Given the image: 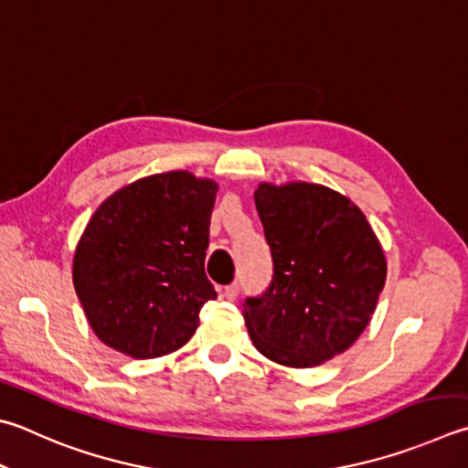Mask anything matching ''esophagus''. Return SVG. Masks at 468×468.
<instances>
[{
  "label": "esophagus",
  "mask_w": 468,
  "mask_h": 468,
  "mask_svg": "<svg viewBox=\"0 0 468 468\" xmlns=\"http://www.w3.org/2000/svg\"><path fill=\"white\" fill-rule=\"evenodd\" d=\"M238 293H240V287H238V283H232V285H226L224 287V293L222 295L228 299V302H236Z\"/></svg>",
  "instance_id": "34e87169"
}]
</instances>
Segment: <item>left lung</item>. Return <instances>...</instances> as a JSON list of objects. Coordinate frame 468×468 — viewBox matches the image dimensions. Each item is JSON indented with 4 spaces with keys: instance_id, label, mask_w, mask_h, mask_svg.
<instances>
[{
    "instance_id": "obj_1",
    "label": "left lung",
    "mask_w": 468,
    "mask_h": 468,
    "mask_svg": "<svg viewBox=\"0 0 468 468\" xmlns=\"http://www.w3.org/2000/svg\"><path fill=\"white\" fill-rule=\"evenodd\" d=\"M254 204L275 275L242 305L250 340L277 365L320 367L371 322L387 279L383 246L363 209L325 185L259 183Z\"/></svg>"
}]
</instances>
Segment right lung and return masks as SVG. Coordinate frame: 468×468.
<instances>
[{
    "mask_svg": "<svg viewBox=\"0 0 468 468\" xmlns=\"http://www.w3.org/2000/svg\"><path fill=\"white\" fill-rule=\"evenodd\" d=\"M218 183L189 171L143 177L103 201L79 238L73 285L91 330L132 358L179 350L216 289L206 277Z\"/></svg>",
    "mask_w": 468,
    "mask_h": 468,
    "instance_id": "1",
    "label": "right lung"
}]
</instances>
